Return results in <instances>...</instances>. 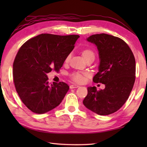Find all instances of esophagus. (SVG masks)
<instances>
[{"instance_id": "1", "label": "esophagus", "mask_w": 147, "mask_h": 147, "mask_svg": "<svg viewBox=\"0 0 147 147\" xmlns=\"http://www.w3.org/2000/svg\"><path fill=\"white\" fill-rule=\"evenodd\" d=\"M79 86L76 85V84H74V85H71L70 86V89H74V88H78Z\"/></svg>"}]
</instances>
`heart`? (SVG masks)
<instances>
[{"mask_svg":"<svg viewBox=\"0 0 147 147\" xmlns=\"http://www.w3.org/2000/svg\"><path fill=\"white\" fill-rule=\"evenodd\" d=\"M82 55L84 56V58H85V59H88L89 58H91V57H93V58H94V53L91 51V50H89V49L84 50L82 53ZM69 58H70V55H69L67 56L66 60L67 61L69 60ZM71 78L74 81H75L76 82H78V83H82L85 81L86 80L85 74L80 73H78V72H76V73H73L72 74Z\"/></svg>","mask_w":147,"mask_h":147,"instance_id":"b5f03b06","label":"heart"}]
</instances>
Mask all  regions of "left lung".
I'll return each instance as SVG.
<instances>
[{
    "instance_id": "8db88e82",
    "label": "left lung",
    "mask_w": 147,
    "mask_h": 147,
    "mask_svg": "<svg viewBox=\"0 0 147 147\" xmlns=\"http://www.w3.org/2000/svg\"><path fill=\"white\" fill-rule=\"evenodd\" d=\"M97 47L100 63L93 81L105 85L97 91L88 87L83 104L89 110L107 115L120 109L132 90L136 76V60L123 39L106 34H94L86 39Z\"/></svg>"
}]
</instances>
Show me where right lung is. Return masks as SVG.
Wrapping results in <instances>:
<instances>
[{"mask_svg": "<svg viewBox=\"0 0 147 147\" xmlns=\"http://www.w3.org/2000/svg\"><path fill=\"white\" fill-rule=\"evenodd\" d=\"M79 38L42 34L19 50L13 65L14 84L22 102L32 112L47 113L61 102L69 86L63 82L51 85L47 74L59 70Z\"/></svg>", "mask_w": 147, "mask_h": 147, "instance_id": "obj_1", "label": "right lung"}]
</instances>
